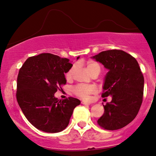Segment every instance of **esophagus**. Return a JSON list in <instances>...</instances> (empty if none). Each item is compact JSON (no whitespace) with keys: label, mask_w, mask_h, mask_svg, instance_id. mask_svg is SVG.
<instances>
[{"label":"esophagus","mask_w":156,"mask_h":156,"mask_svg":"<svg viewBox=\"0 0 156 156\" xmlns=\"http://www.w3.org/2000/svg\"><path fill=\"white\" fill-rule=\"evenodd\" d=\"M81 104L84 105H90V103L85 102V101H82V102H81Z\"/></svg>","instance_id":"34e87169"}]
</instances>
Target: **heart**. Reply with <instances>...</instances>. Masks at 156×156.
<instances>
[{"instance_id": "obj_1", "label": "heart", "mask_w": 156, "mask_h": 156, "mask_svg": "<svg viewBox=\"0 0 156 156\" xmlns=\"http://www.w3.org/2000/svg\"><path fill=\"white\" fill-rule=\"evenodd\" d=\"M76 65L74 64L70 68L69 71L66 73V78L67 80H71L73 78L74 71H75ZM87 69L91 74L94 73H99L100 72L101 67L99 63L93 61H90L87 63ZM73 94L81 99L88 100L90 96L92 94L96 93L97 89L93 85H77L72 90Z\"/></svg>"}]
</instances>
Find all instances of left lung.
Masks as SVG:
<instances>
[{"mask_svg":"<svg viewBox=\"0 0 156 156\" xmlns=\"http://www.w3.org/2000/svg\"><path fill=\"white\" fill-rule=\"evenodd\" d=\"M109 70L105 78L102 98L112 96L103 105V115L98 124L106 130H117L131 122L141 107L144 78L136 59L122 50H107L94 56Z\"/></svg>","mask_w":156,"mask_h":156,"instance_id":"8db88e82","label":"left lung"}]
</instances>
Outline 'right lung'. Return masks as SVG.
Masks as SVG:
<instances>
[{"mask_svg": "<svg viewBox=\"0 0 156 156\" xmlns=\"http://www.w3.org/2000/svg\"><path fill=\"white\" fill-rule=\"evenodd\" d=\"M71 66L69 59L44 53L28 58L20 69L17 101L27 119L39 130L63 131L69 125L74 108L80 105L76 98L61 100L54 97L66 83L64 73Z\"/></svg>", "mask_w": 156, "mask_h": 156, "instance_id": "right-lung-1", "label": "right lung"}]
</instances>
